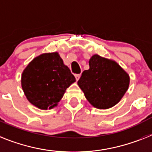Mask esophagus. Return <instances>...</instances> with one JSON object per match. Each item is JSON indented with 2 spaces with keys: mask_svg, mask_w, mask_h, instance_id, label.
<instances>
[{
  "mask_svg": "<svg viewBox=\"0 0 152 152\" xmlns=\"http://www.w3.org/2000/svg\"><path fill=\"white\" fill-rule=\"evenodd\" d=\"M75 77H76V81H78L79 79H80V74H76V75H75Z\"/></svg>",
  "mask_w": 152,
  "mask_h": 152,
  "instance_id": "1",
  "label": "esophagus"
}]
</instances>
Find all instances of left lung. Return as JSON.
Wrapping results in <instances>:
<instances>
[{"instance_id":"obj_1","label":"left lung","mask_w":152,"mask_h":152,"mask_svg":"<svg viewBox=\"0 0 152 152\" xmlns=\"http://www.w3.org/2000/svg\"><path fill=\"white\" fill-rule=\"evenodd\" d=\"M90 68L77 82L93 107L100 110L113 107L121 101L130 85L129 74L116 61L94 55Z\"/></svg>"}]
</instances>
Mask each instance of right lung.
Listing matches in <instances>:
<instances>
[{
	"instance_id": "add662e5",
	"label": "right lung",
	"mask_w": 152,
	"mask_h": 152,
	"mask_svg": "<svg viewBox=\"0 0 152 152\" xmlns=\"http://www.w3.org/2000/svg\"><path fill=\"white\" fill-rule=\"evenodd\" d=\"M75 82V76L57 52L33 58L23 70L21 80L27 100L41 110L57 107L66 89Z\"/></svg>"
}]
</instances>
